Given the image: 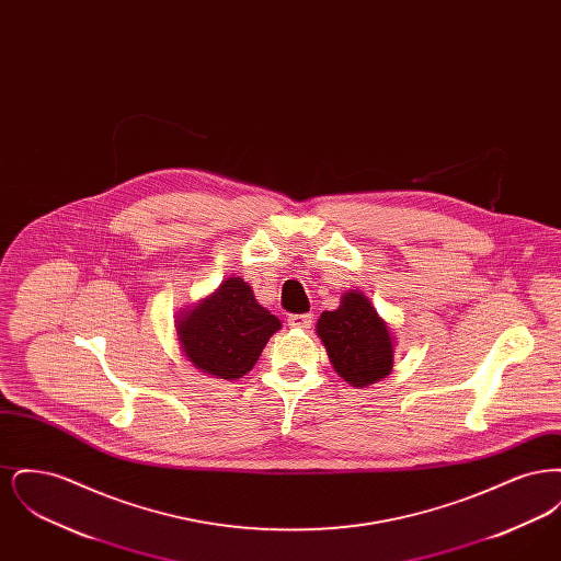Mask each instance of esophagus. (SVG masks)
<instances>
[{
    "instance_id": "1",
    "label": "esophagus",
    "mask_w": 561,
    "mask_h": 561,
    "mask_svg": "<svg viewBox=\"0 0 561 561\" xmlns=\"http://www.w3.org/2000/svg\"><path fill=\"white\" fill-rule=\"evenodd\" d=\"M311 323H313L311 313H296V316H290V320H288V325L294 330H307V328H311Z\"/></svg>"
}]
</instances>
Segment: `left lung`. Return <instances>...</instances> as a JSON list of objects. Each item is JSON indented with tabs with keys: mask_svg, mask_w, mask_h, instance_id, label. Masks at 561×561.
Returning <instances> with one entry per match:
<instances>
[{
	"mask_svg": "<svg viewBox=\"0 0 561 561\" xmlns=\"http://www.w3.org/2000/svg\"><path fill=\"white\" fill-rule=\"evenodd\" d=\"M318 334L339 376L368 387L393 368V339L364 293H347L336 311H323Z\"/></svg>",
	"mask_w": 561,
	"mask_h": 561,
	"instance_id": "1",
	"label": "left lung"
}]
</instances>
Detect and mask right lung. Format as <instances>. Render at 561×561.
Listing matches in <instances>:
<instances>
[{
  "mask_svg": "<svg viewBox=\"0 0 561 561\" xmlns=\"http://www.w3.org/2000/svg\"><path fill=\"white\" fill-rule=\"evenodd\" d=\"M279 325L243 279L229 277L179 320V339L195 368L231 380L252 370Z\"/></svg>",
  "mask_w": 561,
  "mask_h": 561,
  "instance_id": "obj_1",
  "label": "right lung"
}]
</instances>
